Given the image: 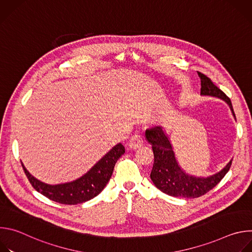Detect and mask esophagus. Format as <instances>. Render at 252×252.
<instances>
[{
    "mask_svg": "<svg viewBox=\"0 0 252 252\" xmlns=\"http://www.w3.org/2000/svg\"><path fill=\"white\" fill-rule=\"evenodd\" d=\"M143 145V139L142 137L140 136V134L138 133H135L133 134L129 141H128V147L131 149V150H137L139 149L141 146Z\"/></svg>",
    "mask_w": 252,
    "mask_h": 252,
    "instance_id": "34e87169",
    "label": "esophagus"
}]
</instances>
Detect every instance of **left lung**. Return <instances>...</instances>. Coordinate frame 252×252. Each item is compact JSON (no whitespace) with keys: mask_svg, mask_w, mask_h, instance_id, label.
<instances>
[{"mask_svg":"<svg viewBox=\"0 0 252 252\" xmlns=\"http://www.w3.org/2000/svg\"><path fill=\"white\" fill-rule=\"evenodd\" d=\"M197 74L200 78V94L217 96L223 99L229 105L235 118L230 98L215 86L207 76L200 71H197ZM146 136L153 146L155 156L154 166L151 172L152 181L159 190L170 196L195 198L204 195L220 184L232 163V160H230L221 171L209 177L204 178L189 175L177 164L169 139L160 126L147 129Z\"/></svg>","mask_w":252,"mask_h":252,"instance_id":"obj_1","label":"left lung"}]
</instances>
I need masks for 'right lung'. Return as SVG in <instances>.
Here are the masks:
<instances>
[{"label": "right lung", "instance_id": "right-lung-1", "mask_svg": "<svg viewBox=\"0 0 252 252\" xmlns=\"http://www.w3.org/2000/svg\"><path fill=\"white\" fill-rule=\"evenodd\" d=\"M122 143H118L100 160H98L85 175L75 182L50 186L34 178L22 163L23 169L32 187L49 199L62 203L75 205L95 197L109 183L116 162L125 154Z\"/></svg>", "mask_w": 252, "mask_h": 252}]
</instances>
